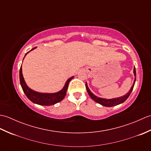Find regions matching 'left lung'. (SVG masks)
I'll return each instance as SVG.
<instances>
[{"instance_id":"1","label":"left lung","mask_w":151,"mask_h":151,"mask_svg":"<svg viewBox=\"0 0 151 151\" xmlns=\"http://www.w3.org/2000/svg\"><path fill=\"white\" fill-rule=\"evenodd\" d=\"M134 83L132 86V87L130 88V90L129 91V92L127 93V94H125L123 96H121V97H117V98H113V99H104V98H101L97 96H96L95 95H94L93 93L90 91V89L88 88V84L87 82H86V89H87V91L89 95L90 96V97L94 101H95L97 103L101 104L102 106H106V107H111V106H115L119 105L120 104H122L123 102H124L127 99L129 98V95H130L131 92H132V89L134 88V84H135L136 82V69L135 67L134 68Z\"/></svg>"}]
</instances>
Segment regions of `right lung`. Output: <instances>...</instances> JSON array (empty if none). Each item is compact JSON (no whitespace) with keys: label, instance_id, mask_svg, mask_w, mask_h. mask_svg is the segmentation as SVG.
Wrapping results in <instances>:
<instances>
[{"label":"right lung","instance_id":"1","mask_svg":"<svg viewBox=\"0 0 151 151\" xmlns=\"http://www.w3.org/2000/svg\"><path fill=\"white\" fill-rule=\"evenodd\" d=\"M36 47L34 48V49H31L30 51H28L27 53H26V54L24 55V58L28 52H30V51L33 50L34 49H36ZM73 78L74 76H72V77H70L67 80L66 82L65 83V85H64L63 88L59 91L56 93H41L34 91L27 86V83L25 82L23 75H22V65L21 66L20 70H19L20 84L24 94L26 95L28 99H29L30 101L34 102V104H37L41 106H50L55 104L58 103V102L62 101L66 95L69 82Z\"/></svg>","mask_w":151,"mask_h":151}]
</instances>
